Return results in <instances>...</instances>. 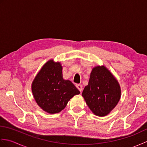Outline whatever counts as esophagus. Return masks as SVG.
Here are the masks:
<instances>
[{
  "instance_id": "obj_1",
  "label": "esophagus",
  "mask_w": 147,
  "mask_h": 147,
  "mask_svg": "<svg viewBox=\"0 0 147 147\" xmlns=\"http://www.w3.org/2000/svg\"><path fill=\"white\" fill-rule=\"evenodd\" d=\"M76 88L79 90V91L80 92H82V90H83V86L82 85H80V84H77V85H76Z\"/></svg>"
}]
</instances>
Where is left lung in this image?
Returning <instances> with one entry per match:
<instances>
[{"instance_id":"obj_1","label":"left lung","mask_w":147,"mask_h":147,"mask_svg":"<svg viewBox=\"0 0 147 147\" xmlns=\"http://www.w3.org/2000/svg\"><path fill=\"white\" fill-rule=\"evenodd\" d=\"M121 87L117 80L104 65L93 68L88 85L82 96L93 114L105 116L112 111L121 98Z\"/></svg>"}]
</instances>
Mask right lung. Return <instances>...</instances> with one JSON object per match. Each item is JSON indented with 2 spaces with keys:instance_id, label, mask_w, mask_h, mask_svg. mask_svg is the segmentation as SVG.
<instances>
[{
  "instance_id": "obj_1",
  "label": "right lung",
  "mask_w": 147,
  "mask_h": 147,
  "mask_svg": "<svg viewBox=\"0 0 147 147\" xmlns=\"http://www.w3.org/2000/svg\"><path fill=\"white\" fill-rule=\"evenodd\" d=\"M60 62L50 60L43 65L34 79L32 93L39 107L49 114L59 113L80 91L69 80L62 78Z\"/></svg>"
}]
</instances>
